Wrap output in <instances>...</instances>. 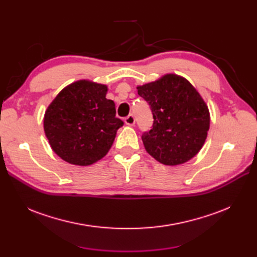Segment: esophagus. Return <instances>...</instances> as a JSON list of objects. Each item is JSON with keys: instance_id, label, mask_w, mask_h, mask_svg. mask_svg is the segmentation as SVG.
I'll use <instances>...</instances> for the list:
<instances>
[{"instance_id": "1", "label": "esophagus", "mask_w": 257, "mask_h": 257, "mask_svg": "<svg viewBox=\"0 0 257 257\" xmlns=\"http://www.w3.org/2000/svg\"><path fill=\"white\" fill-rule=\"evenodd\" d=\"M124 122H125L126 125H134L135 124V116L133 114H128L125 119H124Z\"/></svg>"}]
</instances>
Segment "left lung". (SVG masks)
Returning <instances> with one entry per match:
<instances>
[{
	"label": "left lung",
	"instance_id": "1",
	"mask_svg": "<svg viewBox=\"0 0 257 257\" xmlns=\"http://www.w3.org/2000/svg\"><path fill=\"white\" fill-rule=\"evenodd\" d=\"M150 105L153 125L142 136L146 151L158 162L176 166L203 148L210 126L208 106L189 80L176 74L137 87Z\"/></svg>",
	"mask_w": 257,
	"mask_h": 257
}]
</instances>
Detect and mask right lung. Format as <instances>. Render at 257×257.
I'll return each instance as SVG.
<instances>
[{
	"label": "right lung",
	"instance_id": "add662e5",
	"mask_svg": "<svg viewBox=\"0 0 257 257\" xmlns=\"http://www.w3.org/2000/svg\"><path fill=\"white\" fill-rule=\"evenodd\" d=\"M107 85L91 80L68 84L56 96L44 116L51 149L73 165L88 166L109 151L123 121L115 118Z\"/></svg>",
	"mask_w": 257,
	"mask_h": 257
}]
</instances>
